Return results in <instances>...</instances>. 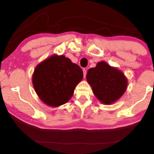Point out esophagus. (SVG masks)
<instances>
[{"label":"esophagus","instance_id":"34e87169","mask_svg":"<svg viewBox=\"0 0 154 154\" xmlns=\"http://www.w3.org/2000/svg\"><path fill=\"white\" fill-rule=\"evenodd\" d=\"M83 76L84 78H85L86 74H87V71H86V69H83Z\"/></svg>","mask_w":154,"mask_h":154}]
</instances>
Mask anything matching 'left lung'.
<instances>
[{
	"mask_svg": "<svg viewBox=\"0 0 154 154\" xmlns=\"http://www.w3.org/2000/svg\"><path fill=\"white\" fill-rule=\"evenodd\" d=\"M87 81L96 97L105 104H112L119 100L128 85L123 73L105 62H99L94 68L88 70Z\"/></svg>",
	"mask_w": 154,
	"mask_h": 154,
	"instance_id": "obj_1",
	"label": "left lung"
}]
</instances>
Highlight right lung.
Returning <instances> with one entry per match:
<instances>
[{
	"label": "right lung",
	"mask_w": 154,
	"mask_h": 154,
	"mask_svg": "<svg viewBox=\"0 0 154 154\" xmlns=\"http://www.w3.org/2000/svg\"><path fill=\"white\" fill-rule=\"evenodd\" d=\"M83 73L79 65L64 55L50 57L35 67L32 82L40 99L50 106L66 103L73 96Z\"/></svg>",
	"instance_id": "right-lung-1"
}]
</instances>
